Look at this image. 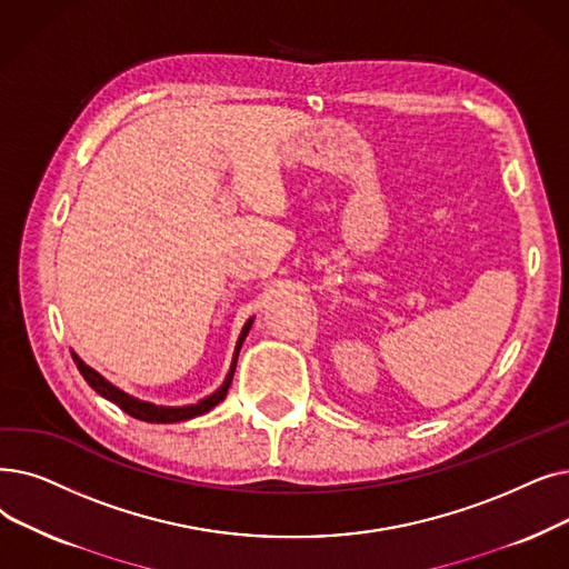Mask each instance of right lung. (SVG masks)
Segmentation results:
<instances>
[{"label": "right lung", "instance_id": "1", "mask_svg": "<svg viewBox=\"0 0 569 569\" xmlns=\"http://www.w3.org/2000/svg\"><path fill=\"white\" fill-rule=\"evenodd\" d=\"M251 326H253V318L246 320V326H243V330H241V335H239V339H237V346H234V358H232L230 372H228V377H226L223 386H220L216 392H211L209 398L200 400L197 405H186V407H160V405L143 402V400L134 398V395H128L126 390L116 388V386H113L111 381H107L100 372H94L92 367H88V365H86L77 353H71V358H73V362H77L79 372L83 375V379L88 381V386H90L92 390L100 392L102 398H107L109 402L118 405L122 411L130 413L132 418H139V421H146V423H181V421H188V418H194V416H202V413L211 411L218 402H223V400H226L228 388H230L232 377H234V367H237L239 349H241V343H243L246 335H249Z\"/></svg>", "mask_w": 569, "mask_h": 569}]
</instances>
